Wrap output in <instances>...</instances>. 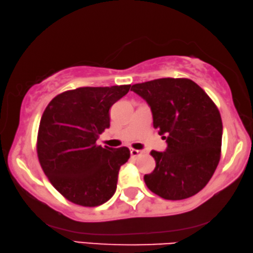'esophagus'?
I'll return each instance as SVG.
<instances>
[{
  "instance_id": "1",
  "label": "esophagus",
  "mask_w": 253,
  "mask_h": 253,
  "mask_svg": "<svg viewBox=\"0 0 253 253\" xmlns=\"http://www.w3.org/2000/svg\"><path fill=\"white\" fill-rule=\"evenodd\" d=\"M130 154L132 157H138L140 155H142V151L136 150V149H130Z\"/></svg>"
}]
</instances>
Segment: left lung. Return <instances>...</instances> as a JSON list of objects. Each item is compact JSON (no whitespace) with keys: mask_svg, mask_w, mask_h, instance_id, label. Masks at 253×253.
Instances as JSON below:
<instances>
[{"mask_svg":"<svg viewBox=\"0 0 253 253\" xmlns=\"http://www.w3.org/2000/svg\"><path fill=\"white\" fill-rule=\"evenodd\" d=\"M131 90L150 106L154 127L167 142L166 151L150 152L156 168L144 175L147 187L165 200L194 196L221 158L223 126L216 105L188 78H159L132 85Z\"/></svg>","mask_w":253,"mask_h":253,"instance_id":"8db88e82","label":"left lung"}]
</instances>
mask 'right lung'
<instances>
[{
  "mask_svg": "<svg viewBox=\"0 0 253 253\" xmlns=\"http://www.w3.org/2000/svg\"><path fill=\"white\" fill-rule=\"evenodd\" d=\"M131 85L80 87L57 95L40 120L37 154L43 172L74 204L94 208L117 190L120 167L130 158L126 147L97 146L110 127L111 106Z\"/></svg>",
  "mask_w": 253,
  "mask_h": 253,
  "instance_id": "add662e5",
  "label": "right lung"
}]
</instances>
